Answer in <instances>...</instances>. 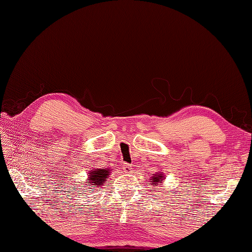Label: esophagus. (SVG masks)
Segmentation results:
<instances>
[{
  "label": "esophagus",
  "instance_id": "1",
  "mask_svg": "<svg viewBox=\"0 0 252 252\" xmlns=\"http://www.w3.org/2000/svg\"><path fill=\"white\" fill-rule=\"evenodd\" d=\"M123 170H125V172H131V170H132V165H131V164H127V163H126L125 165H123Z\"/></svg>",
  "mask_w": 252,
  "mask_h": 252
}]
</instances>
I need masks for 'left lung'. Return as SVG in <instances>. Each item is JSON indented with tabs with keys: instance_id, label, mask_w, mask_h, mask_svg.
I'll return each instance as SVG.
<instances>
[{
	"instance_id": "left-lung-1",
	"label": "left lung",
	"mask_w": 252,
	"mask_h": 252,
	"mask_svg": "<svg viewBox=\"0 0 252 252\" xmlns=\"http://www.w3.org/2000/svg\"><path fill=\"white\" fill-rule=\"evenodd\" d=\"M163 179H164L163 174H162L161 172H157L156 174H153L152 178L149 179V180H151L153 186H159V185H161L162 181H163ZM148 185H149V183H148Z\"/></svg>"
}]
</instances>
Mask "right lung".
<instances>
[{
	"mask_svg": "<svg viewBox=\"0 0 252 252\" xmlns=\"http://www.w3.org/2000/svg\"><path fill=\"white\" fill-rule=\"evenodd\" d=\"M110 176V169H94L89 173V182L85 186H90L89 189L94 191V188H97L105 183V180Z\"/></svg>",
	"mask_w": 252,
	"mask_h": 252,
	"instance_id": "right-lung-1",
	"label": "right lung"
}]
</instances>
